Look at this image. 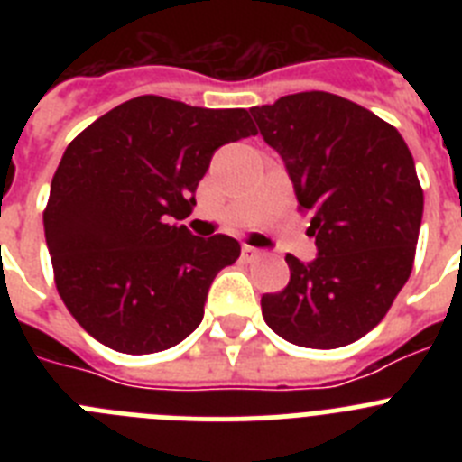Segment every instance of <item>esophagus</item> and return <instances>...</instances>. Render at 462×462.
I'll use <instances>...</instances> for the list:
<instances>
[{
	"mask_svg": "<svg viewBox=\"0 0 462 462\" xmlns=\"http://www.w3.org/2000/svg\"><path fill=\"white\" fill-rule=\"evenodd\" d=\"M261 252L256 250V247H250V245H243V256L247 261H252V259H256V256H259Z\"/></svg>",
	"mask_w": 462,
	"mask_h": 462,
	"instance_id": "obj_1",
	"label": "esophagus"
}]
</instances>
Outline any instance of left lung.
Here are the masks:
<instances>
[{
	"label": "left lung",
	"mask_w": 462,
	"mask_h": 462,
	"mask_svg": "<svg viewBox=\"0 0 462 462\" xmlns=\"http://www.w3.org/2000/svg\"><path fill=\"white\" fill-rule=\"evenodd\" d=\"M282 157L298 206L312 212L317 259L287 254L289 284L261 296L277 336L336 349L373 330L410 280L423 217L414 159L395 126L330 92L250 108Z\"/></svg>",
	"instance_id": "left-lung-1"
}]
</instances>
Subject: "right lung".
<instances>
[{
  "label": "right lung",
  "mask_w": 462,
  "mask_h": 462,
  "mask_svg": "<svg viewBox=\"0 0 462 462\" xmlns=\"http://www.w3.org/2000/svg\"><path fill=\"white\" fill-rule=\"evenodd\" d=\"M256 136L245 108L136 97L69 143L43 228L64 305L122 354L164 352L203 319L208 289L240 256L236 238L185 219L215 150Z\"/></svg>",
  "instance_id": "obj_1"
}]
</instances>
